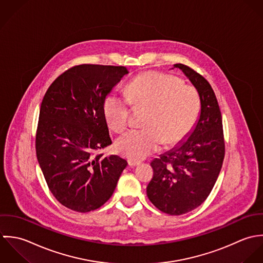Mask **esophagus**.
Instances as JSON below:
<instances>
[{"label":"esophagus","instance_id":"1","mask_svg":"<svg viewBox=\"0 0 263 263\" xmlns=\"http://www.w3.org/2000/svg\"><path fill=\"white\" fill-rule=\"evenodd\" d=\"M140 163V161H136V160H132V159H128V164L130 166H136Z\"/></svg>","mask_w":263,"mask_h":263}]
</instances>
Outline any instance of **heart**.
Wrapping results in <instances>:
<instances>
[{
  "instance_id": "heart-1",
  "label": "heart",
  "mask_w": 263,
  "mask_h": 263,
  "mask_svg": "<svg viewBox=\"0 0 263 263\" xmlns=\"http://www.w3.org/2000/svg\"><path fill=\"white\" fill-rule=\"evenodd\" d=\"M148 107L144 129L130 130L116 141L122 156L141 160L157 152L163 143L175 146L192 131L199 116L200 98L197 90L179 77L149 71L135 77L127 86V96L111 92L104 102L107 125L116 132L130 123L132 106Z\"/></svg>"
}]
</instances>
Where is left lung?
<instances>
[{"label": "left lung", "instance_id": "1", "mask_svg": "<svg viewBox=\"0 0 263 263\" xmlns=\"http://www.w3.org/2000/svg\"><path fill=\"white\" fill-rule=\"evenodd\" d=\"M199 93L200 117L189 138L152 161L154 177L146 188L158 210L181 215L205 201L216 182L224 158L222 119L209 81L192 68L175 64Z\"/></svg>", "mask_w": 263, "mask_h": 263}]
</instances>
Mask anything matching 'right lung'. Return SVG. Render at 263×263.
<instances>
[{
	"label": "right lung",
	"instance_id": "add662e5",
	"mask_svg": "<svg viewBox=\"0 0 263 263\" xmlns=\"http://www.w3.org/2000/svg\"><path fill=\"white\" fill-rule=\"evenodd\" d=\"M128 74L124 66L82 64L62 73L47 90L35 136L36 158L54 198L77 212L110 198L127 161L105 157L111 144L105 97Z\"/></svg>",
	"mask_w": 263,
	"mask_h": 263
}]
</instances>
